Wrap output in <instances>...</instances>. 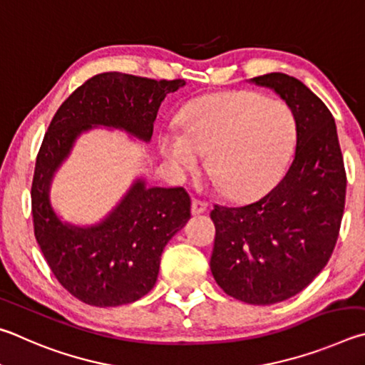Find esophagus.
Segmentation results:
<instances>
[{"label":"esophagus","instance_id":"obj_1","mask_svg":"<svg viewBox=\"0 0 365 365\" xmlns=\"http://www.w3.org/2000/svg\"><path fill=\"white\" fill-rule=\"evenodd\" d=\"M207 208H208L207 200H202V199H197V197H192V213L194 215L203 213Z\"/></svg>","mask_w":365,"mask_h":365}]
</instances>
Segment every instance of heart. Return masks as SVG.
I'll list each match as a JSON object with an SVG mask.
<instances>
[{"label": "heart", "instance_id": "obj_1", "mask_svg": "<svg viewBox=\"0 0 365 365\" xmlns=\"http://www.w3.org/2000/svg\"><path fill=\"white\" fill-rule=\"evenodd\" d=\"M297 138L292 112L284 104L248 91L207 96L182 115V133L162 138V152L181 171L207 170L222 192L245 200L264 194L289 160Z\"/></svg>", "mask_w": 365, "mask_h": 365}]
</instances>
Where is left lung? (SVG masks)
I'll list each match as a JSON object with an SVG mask.
<instances>
[{"label":"left lung","mask_w":365,"mask_h":365,"mask_svg":"<svg viewBox=\"0 0 365 365\" xmlns=\"http://www.w3.org/2000/svg\"><path fill=\"white\" fill-rule=\"evenodd\" d=\"M272 88L295 117V158L276 187L244 207L212 210L213 277L229 297L274 304L295 297L329 263L340 232L346 171L327 106L285 73L252 78Z\"/></svg>","instance_id":"obj_1"}]
</instances>
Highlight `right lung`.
I'll return each mask as SVG.
<instances>
[{
    "label": "right lung",
    "mask_w": 365,
    "mask_h": 365,
    "mask_svg": "<svg viewBox=\"0 0 365 365\" xmlns=\"http://www.w3.org/2000/svg\"><path fill=\"white\" fill-rule=\"evenodd\" d=\"M184 85L181 78L99 73L76 88L51 120L31 182L35 237L59 284L83 303L110 308L149 293L165 245L190 218V197L184 187H145L136 181L101 225L75 227L51 208L54 171L91 125L121 128L150 140L162 101Z\"/></svg>",
    "instance_id": "obj_1"
}]
</instances>
